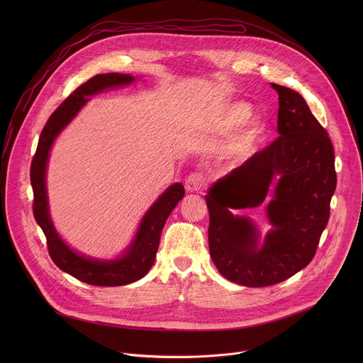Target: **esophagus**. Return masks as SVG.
I'll list each match as a JSON object with an SVG mask.
<instances>
[{"instance_id": "esophagus-1", "label": "esophagus", "mask_w": 363, "mask_h": 363, "mask_svg": "<svg viewBox=\"0 0 363 363\" xmlns=\"http://www.w3.org/2000/svg\"><path fill=\"white\" fill-rule=\"evenodd\" d=\"M205 182H206V178H205V174L203 172H192L186 177L185 179V188L188 191H202V188L205 186Z\"/></svg>"}]
</instances>
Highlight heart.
Instances as JSON below:
<instances>
[{"instance_id":"1","label":"heart","mask_w":363,"mask_h":363,"mask_svg":"<svg viewBox=\"0 0 363 363\" xmlns=\"http://www.w3.org/2000/svg\"><path fill=\"white\" fill-rule=\"evenodd\" d=\"M248 118H250V109H247L244 106H237L225 115V118L221 123V129L223 130H233L237 126L242 125ZM258 133H260V129H258V126L255 123H248V126L245 128V130L242 132V135L240 138V145L242 147L250 146L257 139Z\"/></svg>"}]
</instances>
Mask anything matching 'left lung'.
Listing matches in <instances>:
<instances>
[{"label":"left lung","mask_w":363,"mask_h":363,"mask_svg":"<svg viewBox=\"0 0 363 363\" xmlns=\"http://www.w3.org/2000/svg\"><path fill=\"white\" fill-rule=\"evenodd\" d=\"M272 86L279 93L280 136L205 195L213 262L225 279L247 287L284 281L313 260L336 189L335 150L328 130L297 91ZM274 176L279 181L268 216L275 230L258 250L252 223L230 210L261 204Z\"/></svg>","instance_id":"obj_1"}]
</instances>
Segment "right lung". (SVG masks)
<instances>
[{
  "instance_id": "right-lung-1",
  "label": "right lung",
  "mask_w": 363,
  "mask_h": 363,
  "mask_svg": "<svg viewBox=\"0 0 363 363\" xmlns=\"http://www.w3.org/2000/svg\"><path fill=\"white\" fill-rule=\"evenodd\" d=\"M133 79L135 77L129 74L108 73L93 76L80 84L48 118L41 130L38 145L31 161L30 181L34 194L33 214L45 235L51 260L60 270L91 286H123L142 279L153 266L160 247L161 233L169 214L185 195L182 184H174L169 186L143 217L130 248L122 258L115 262H97L76 254L65 244L53 224H51L45 194V167L51 145H53L60 130L76 116V113L89 100L86 96L94 94L108 87L129 84L133 82Z\"/></svg>"
}]
</instances>
